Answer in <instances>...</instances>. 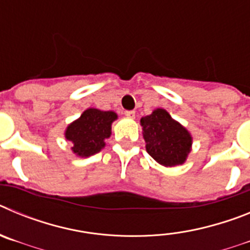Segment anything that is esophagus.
Wrapping results in <instances>:
<instances>
[{
  "label": "esophagus",
  "mask_w": 250,
  "mask_h": 250,
  "mask_svg": "<svg viewBox=\"0 0 250 250\" xmlns=\"http://www.w3.org/2000/svg\"><path fill=\"white\" fill-rule=\"evenodd\" d=\"M124 114H125V116H127V118H134V116H135V111H134V110H126Z\"/></svg>",
  "instance_id": "1"
}]
</instances>
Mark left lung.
Instances as JSON below:
<instances>
[{"instance_id": "obj_1", "label": "left lung", "mask_w": 250, "mask_h": 250, "mask_svg": "<svg viewBox=\"0 0 250 250\" xmlns=\"http://www.w3.org/2000/svg\"><path fill=\"white\" fill-rule=\"evenodd\" d=\"M146 151L159 164L165 167L183 164L190 152L191 136L185 127L171 119L164 109L141 118Z\"/></svg>"}]
</instances>
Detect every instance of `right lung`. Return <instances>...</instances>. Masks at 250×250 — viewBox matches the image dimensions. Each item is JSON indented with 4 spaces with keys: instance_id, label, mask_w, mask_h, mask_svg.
I'll use <instances>...</instances> for the list:
<instances>
[{
    "instance_id": "obj_1",
    "label": "right lung",
    "mask_w": 250,
    "mask_h": 250,
    "mask_svg": "<svg viewBox=\"0 0 250 250\" xmlns=\"http://www.w3.org/2000/svg\"><path fill=\"white\" fill-rule=\"evenodd\" d=\"M118 115L112 111H101L98 109H87L80 119L68 125L66 139L71 141L75 154L90 156L100 151L104 140L111 135V124Z\"/></svg>"
}]
</instances>
